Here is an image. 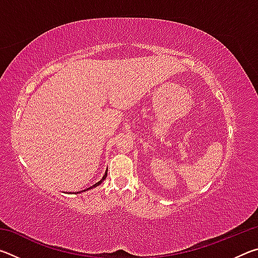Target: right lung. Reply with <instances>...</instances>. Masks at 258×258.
Segmentation results:
<instances>
[{
    "label": "right lung",
    "mask_w": 258,
    "mask_h": 258,
    "mask_svg": "<svg viewBox=\"0 0 258 258\" xmlns=\"http://www.w3.org/2000/svg\"><path fill=\"white\" fill-rule=\"evenodd\" d=\"M107 172H108V169H107V171H106V173H104V175L102 176V178H101V180H100L99 182H97V183H95V184H93L92 186H90V187H87V189H85V190H82V191H80V192H77V194H81V192H85V191H87V190H91V189H93V187H95V186H98V185H100V184H101V183L104 181V180H106V177H107Z\"/></svg>",
    "instance_id": "add662e5"
}]
</instances>
